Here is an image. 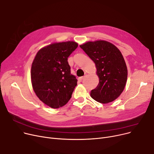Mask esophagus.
Masks as SVG:
<instances>
[{
	"mask_svg": "<svg viewBox=\"0 0 154 154\" xmlns=\"http://www.w3.org/2000/svg\"><path fill=\"white\" fill-rule=\"evenodd\" d=\"M84 77H79V79H78V80H79V81H80V82H82V80L84 79Z\"/></svg>",
	"mask_w": 154,
	"mask_h": 154,
	"instance_id": "34e87169",
	"label": "esophagus"
}]
</instances>
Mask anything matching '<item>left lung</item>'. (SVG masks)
<instances>
[{
    "label": "left lung",
    "mask_w": 154,
    "mask_h": 154,
    "mask_svg": "<svg viewBox=\"0 0 154 154\" xmlns=\"http://www.w3.org/2000/svg\"><path fill=\"white\" fill-rule=\"evenodd\" d=\"M80 48L94 61L99 79L98 85L91 92L97 102L107 103L115 100L123 92L127 80V68L122 53L106 40L87 42Z\"/></svg>",
    "instance_id": "obj_1"
}]
</instances>
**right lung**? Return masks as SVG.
<instances>
[{"label":"right lung","instance_id":"1","mask_svg":"<svg viewBox=\"0 0 154 154\" xmlns=\"http://www.w3.org/2000/svg\"><path fill=\"white\" fill-rule=\"evenodd\" d=\"M78 47L74 41L53 43L37 52L31 67V82L38 99L58 109L70 99L77 80L70 74L67 58Z\"/></svg>","mask_w":154,"mask_h":154}]
</instances>
